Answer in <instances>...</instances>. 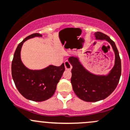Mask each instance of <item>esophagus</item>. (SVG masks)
<instances>
[{
	"instance_id": "1",
	"label": "esophagus",
	"mask_w": 130,
	"mask_h": 130,
	"mask_svg": "<svg viewBox=\"0 0 130 130\" xmlns=\"http://www.w3.org/2000/svg\"><path fill=\"white\" fill-rule=\"evenodd\" d=\"M65 70H71L72 67V65H70V63L69 62V61H66L65 62Z\"/></svg>"
}]
</instances>
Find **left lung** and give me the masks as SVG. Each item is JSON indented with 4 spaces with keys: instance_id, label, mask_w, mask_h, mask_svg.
Returning <instances> with one entry per match:
<instances>
[{
    "instance_id": "8db88e82",
    "label": "left lung",
    "mask_w": 130,
    "mask_h": 130,
    "mask_svg": "<svg viewBox=\"0 0 130 130\" xmlns=\"http://www.w3.org/2000/svg\"><path fill=\"white\" fill-rule=\"evenodd\" d=\"M94 35L96 40L107 41L114 52V67L107 74H93L84 67L79 56L69 58V61L72 66L71 84L73 90L79 99L88 102L100 101L109 96L118 86L121 74V62L114 41L100 31L95 32Z\"/></svg>"
}]
</instances>
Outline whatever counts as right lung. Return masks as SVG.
<instances>
[{"label": "right lung", "instance_id": "add662e5", "mask_svg": "<svg viewBox=\"0 0 130 130\" xmlns=\"http://www.w3.org/2000/svg\"><path fill=\"white\" fill-rule=\"evenodd\" d=\"M42 36L40 34H33L20 42L14 54L11 65L12 79L18 90L25 99L34 102L50 99L65 71L64 63L60 67L50 65L40 70H31L23 63L21 50L24 42L30 39Z\"/></svg>", "mask_w": 130, "mask_h": 130}]
</instances>
